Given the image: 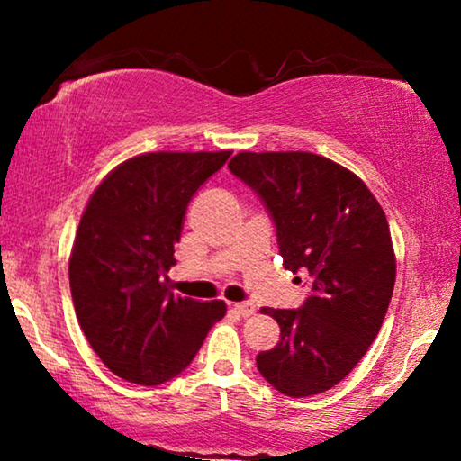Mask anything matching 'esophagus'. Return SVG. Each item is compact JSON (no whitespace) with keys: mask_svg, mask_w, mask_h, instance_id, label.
Listing matches in <instances>:
<instances>
[{"mask_svg":"<svg viewBox=\"0 0 461 461\" xmlns=\"http://www.w3.org/2000/svg\"><path fill=\"white\" fill-rule=\"evenodd\" d=\"M235 311L241 314V317H251V314L256 312V306L251 304V302H237Z\"/></svg>","mask_w":461,"mask_h":461,"instance_id":"1","label":"esophagus"}]
</instances>
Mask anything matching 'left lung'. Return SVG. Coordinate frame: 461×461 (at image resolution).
<instances>
[{
	"instance_id": "1",
	"label": "left lung",
	"mask_w": 461,
	"mask_h": 461,
	"mask_svg": "<svg viewBox=\"0 0 461 461\" xmlns=\"http://www.w3.org/2000/svg\"><path fill=\"white\" fill-rule=\"evenodd\" d=\"M229 169L267 205L283 267L311 279L298 311L262 308L281 339L256 357L258 371L294 399L325 393L357 367L386 317L396 279L386 213L357 174L314 153H239Z\"/></svg>"
}]
</instances>
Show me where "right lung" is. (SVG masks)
<instances>
[{"label":"right lung","instance_id":"1","mask_svg":"<svg viewBox=\"0 0 461 461\" xmlns=\"http://www.w3.org/2000/svg\"><path fill=\"white\" fill-rule=\"evenodd\" d=\"M230 157L144 153L117 166L92 193L68 258L75 314L113 374L157 386L185 371L222 300L197 302L167 289L188 201Z\"/></svg>","mask_w":461,"mask_h":461}]
</instances>
